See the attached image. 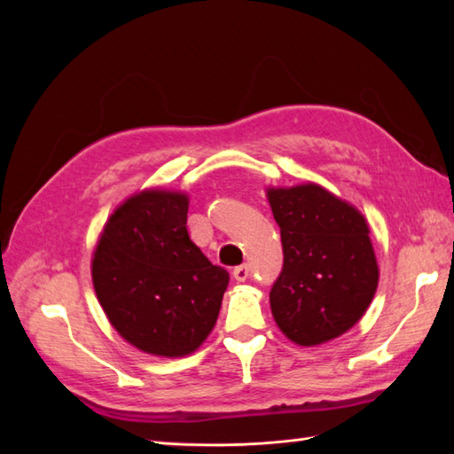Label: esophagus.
Wrapping results in <instances>:
<instances>
[{
  "mask_svg": "<svg viewBox=\"0 0 454 454\" xmlns=\"http://www.w3.org/2000/svg\"><path fill=\"white\" fill-rule=\"evenodd\" d=\"M248 277H250L248 265H240V267H235V270H232V278H235L237 282H244Z\"/></svg>",
  "mask_w": 454,
  "mask_h": 454,
  "instance_id": "esophagus-1",
  "label": "esophagus"
}]
</instances>
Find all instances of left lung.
<instances>
[{"mask_svg":"<svg viewBox=\"0 0 454 454\" xmlns=\"http://www.w3.org/2000/svg\"><path fill=\"white\" fill-rule=\"evenodd\" d=\"M280 227L284 267L270 290L280 332L314 347L358 324L379 286L369 225L350 202L318 184L267 187Z\"/></svg>","mask_w":454,"mask_h":454,"instance_id":"1","label":"left lung"}]
</instances>
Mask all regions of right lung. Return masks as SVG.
<instances>
[{"instance_id":"add662e5","label":"right lung","mask_w":454,"mask_h":454,"mask_svg":"<svg viewBox=\"0 0 454 454\" xmlns=\"http://www.w3.org/2000/svg\"><path fill=\"white\" fill-rule=\"evenodd\" d=\"M187 208L184 191H138L107 217L92 254L94 292L109 324L160 358L202 345L229 284V272L189 239Z\"/></svg>"}]
</instances>
